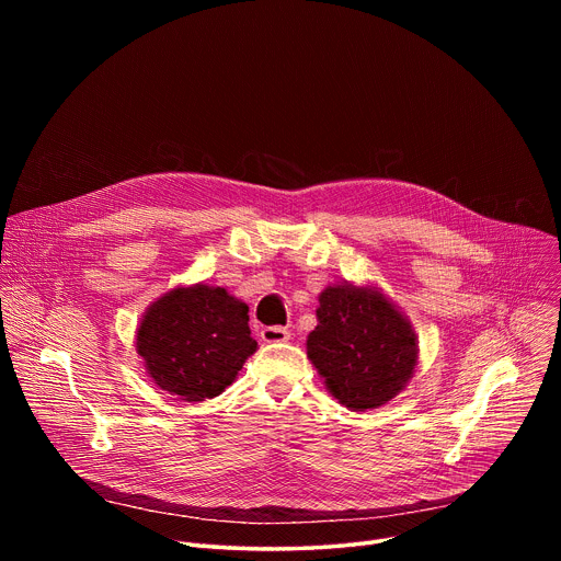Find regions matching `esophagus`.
Masks as SVG:
<instances>
[{
  "label": "esophagus",
  "instance_id": "34e87169",
  "mask_svg": "<svg viewBox=\"0 0 561 561\" xmlns=\"http://www.w3.org/2000/svg\"><path fill=\"white\" fill-rule=\"evenodd\" d=\"M290 337V333L282 327H266L262 329V340L268 344H277V342H286Z\"/></svg>",
  "mask_w": 561,
  "mask_h": 561
}]
</instances>
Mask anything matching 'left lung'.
<instances>
[{
    "label": "left lung",
    "mask_w": 561,
    "mask_h": 561,
    "mask_svg": "<svg viewBox=\"0 0 561 561\" xmlns=\"http://www.w3.org/2000/svg\"><path fill=\"white\" fill-rule=\"evenodd\" d=\"M308 357L329 390L355 411L377 409L402 390L417 364L415 333L379 293L329 286L319 295Z\"/></svg>",
    "instance_id": "8db88e82"
}]
</instances>
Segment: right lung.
I'll list each match as a JSON object with an SVG mask.
<instances>
[{
  "label": "right lung",
  "mask_w": 561,
  "mask_h": 561,
  "mask_svg": "<svg viewBox=\"0 0 561 561\" xmlns=\"http://www.w3.org/2000/svg\"><path fill=\"white\" fill-rule=\"evenodd\" d=\"M255 348L249 306L226 288L204 284L157 299L137 331V351L152 381L186 402L224 392Z\"/></svg>",
  "instance_id": "right-lung-1"
}]
</instances>
